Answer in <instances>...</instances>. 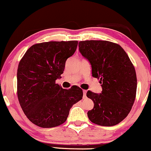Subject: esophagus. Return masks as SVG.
I'll list each match as a JSON object with an SVG mask.
<instances>
[{
    "instance_id": "esophagus-1",
    "label": "esophagus",
    "mask_w": 151,
    "mask_h": 151,
    "mask_svg": "<svg viewBox=\"0 0 151 151\" xmlns=\"http://www.w3.org/2000/svg\"><path fill=\"white\" fill-rule=\"evenodd\" d=\"M83 97H86V93H87V90H83Z\"/></svg>"
}]
</instances>
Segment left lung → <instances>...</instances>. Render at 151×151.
Here are the masks:
<instances>
[{"mask_svg": "<svg viewBox=\"0 0 151 151\" xmlns=\"http://www.w3.org/2000/svg\"><path fill=\"white\" fill-rule=\"evenodd\" d=\"M79 51L89 61L92 76L100 80L101 93L88 91L94 106L87 112L89 120L102 126H113L128 116L137 91L134 66L119 44L107 41L79 42Z\"/></svg>", "mask_w": 151, "mask_h": 151, "instance_id": "1", "label": "left lung"}]
</instances>
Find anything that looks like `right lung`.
Segmentation results:
<instances>
[{
	"label": "right lung",
	"mask_w": 151,
	"mask_h": 151,
	"mask_svg": "<svg viewBox=\"0 0 151 151\" xmlns=\"http://www.w3.org/2000/svg\"><path fill=\"white\" fill-rule=\"evenodd\" d=\"M78 41L48 42L33 45L19 62L17 95L25 116L41 128H53L66 121L72 106L83 99L77 86L65 89L55 83Z\"/></svg>",
	"instance_id": "add662e5"
}]
</instances>
